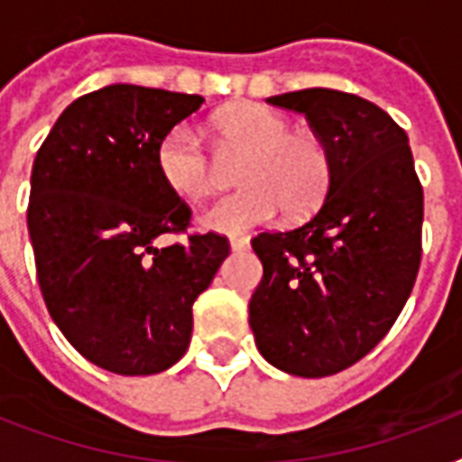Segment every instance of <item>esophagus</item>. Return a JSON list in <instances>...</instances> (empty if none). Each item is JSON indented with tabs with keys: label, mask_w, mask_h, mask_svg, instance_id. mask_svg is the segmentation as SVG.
Segmentation results:
<instances>
[{
	"label": "esophagus",
	"mask_w": 462,
	"mask_h": 462,
	"mask_svg": "<svg viewBox=\"0 0 462 462\" xmlns=\"http://www.w3.org/2000/svg\"><path fill=\"white\" fill-rule=\"evenodd\" d=\"M230 246L232 252H245L246 246H249V237H232Z\"/></svg>",
	"instance_id": "esophagus-1"
}]
</instances>
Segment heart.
<instances>
[{
    "label": "heart",
    "instance_id": "heart-1",
    "mask_svg": "<svg viewBox=\"0 0 462 462\" xmlns=\"http://www.w3.org/2000/svg\"><path fill=\"white\" fill-rule=\"evenodd\" d=\"M213 132L223 146L242 151L235 172L242 187L203 210V227L235 235L266 223L281 208L300 217L319 206L330 181V153L316 134L292 132L285 115L256 103L217 112ZM158 170L167 187L184 199L208 194L216 181L213 160L189 126H174L160 141Z\"/></svg>",
    "mask_w": 462,
    "mask_h": 462
}]
</instances>
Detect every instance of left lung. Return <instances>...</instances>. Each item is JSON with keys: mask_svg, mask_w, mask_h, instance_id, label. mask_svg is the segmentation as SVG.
Returning a JSON list of instances; mask_svg holds the SVG:
<instances>
[{"mask_svg": "<svg viewBox=\"0 0 462 462\" xmlns=\"http://www.w3.org/2000/svg\"><path fill=\"white\" fill-rule=\"evenodd\" d=\"M266 103L304 115L330 153L328 194L300 227L252 239L263 278L249 302L256 347L319 379L381 343L422 261L424 194L408 134L365 97L307 88Z\"/></svg>", "mask_w": 462, "mask_h": 462, "instance_id": "obj_1", "label": "left lung"}]
</instances>
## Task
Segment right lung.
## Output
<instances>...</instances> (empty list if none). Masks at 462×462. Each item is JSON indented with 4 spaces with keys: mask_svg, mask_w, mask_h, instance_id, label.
I'll return each instance as SVG.
<instances>
[{
    "mask_svg": "<svg viewBox=\"0 0 462 462\" xmlns=\"http://www.w3.org/2000/svg\"><path fill=\"white\" fill-rule=\"evenodd\" d=\"M201 96L115 83L69 105L31 172L28 232L47 311L93 365L165 372L187 352L196 297L230 254L187 235L191 208L167 187L158 146Z\"/></svg>",
    "mask_w": 462,
    "mask_h": 462,
    "instance_id": "add662e5",
    "label": "right lung"
}]
</instances>
